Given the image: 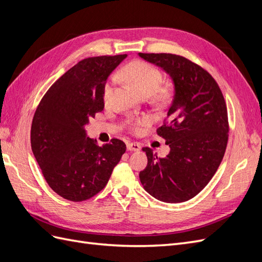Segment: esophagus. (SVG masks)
Here are the masks:
<instances>
[{"instance_id": "obj_1", "label": "esophagus", "mask_w": 262, "mask_h": 262, "mask_svg": "<svg viewBox=\"0 0 262 262\" xmlns=\"http://www.w3.org/2000/svg\"><path fill=\"white\" fill-rule=\"evenodd\" d=\"M126 148L128 150H140L141 144L138 142H129V143H126Z\"/></svg>"}]
</instances>
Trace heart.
I'll list each match as a JSON object with an SVG mask.
<instances>
[{"label": "heart", "instance_id": "obj_1", "mask_svg": "<svg viewBox=\"0 0 262 262\" xmlns=\"http://www.w3.org/2000/svg\"><path fill=\"white\" fill-rule=\"evenodd\" d=\"M118 76L128 81L131 85L144 96H150L154 94V97L158 101L167 100L170 96V91L168 89H161V84L163 82V74L160 70L154 66L149 64L144 61H134L126 64ZM116 78L112 76L106 82L102 91L104 100L108 101L113 94V89ZM149 122V119L146 117L130 120L129 124L134 131H139L141 126H144Z\"/></svg>", "mask_w": 262, "mask_h": 262}]
</instances>
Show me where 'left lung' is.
<instances>
[{
	"instance_id": "1",
	"label": "left lung",
	"mask_w": 262,
	"mask_h": 262,
	"mask_svg": "<svg viewBox=\"0 0 262 262\" xmlns=\"http://www.w3.org/2000/svg\"><path fill=\"white\" fill-rule=\"evenodd\" d=\"M139 55L164 69L175 84L167 117L156 130L170 152L158 157L143 147L147 166L140 172L141 184L163 202H185L209 184L223 160L229 130L226 102L216 81L196 63L171 53Z\"/></svg>"
}]
</instances>
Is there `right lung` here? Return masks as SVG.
<instances>
[{
  "instance_id": "1",
  "label": "right lung",
  "mask_w": 262,
  "mask_h": 262,
  "mask_svg": "<svg viewBox=\"0 0 262 262\" xmlns=\"http://www.w3.org/2000/svg\"><path fill=\"white\" fill-rule=\"evenodd\" d=\"M125 57L80 61L50 86L35 112L31 149L47 184L69 201L82 202L100 192L126 149L119 139L99 146L84 129L104 109L107 77Z\"/></svg>"
}]
</instances>
